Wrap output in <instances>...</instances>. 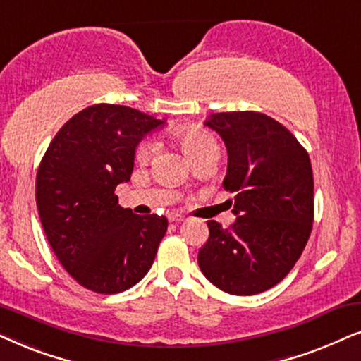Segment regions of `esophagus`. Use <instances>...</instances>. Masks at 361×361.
Wrapping results in <instances>:
<instances>
[{
	"instance_id": "obj_1",
	"label": "esophagus",
	"mask_w": 361,
	"mask_h": 361,
	"mask_svg": "<svg viewBox=\"0 0 361 361\" xmlns=\"http://www.w3.org/2000/svg\"><path fill=\"white\" fill-rule=\"evenodd\" d=\"M168 220L180 223V221H185V216H183V214H180V213H170V214H168Z\"/></svg>"
}]
</instances>
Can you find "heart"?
I'll return each instance as SVG.
<instances>
[{"label":"heart","instance_id":"heart-1","mask_svg":"<svg viewBox=\"0 0 361 361\" xmlns=\"http://www.w3.org/2000/svg\"><path fill=\"white\" fill-rule=\"evenodd\" d=\"M181 147L188 157L196 161V159L207 157V154H218V143L214 140V136L207 130L202 128H190V130L181 131L180 136ZM158 149V141L154 138L143 140L136 148V161L138 163H148L153 158V154Z\"/></svg>","mask_w":361,"mask_h":361}]
</instances>
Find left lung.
<instances>
[{
    "mask_svg": "<svg viewBox=\"0 0 361 361\" xmlns=\"http://www.w3.org/2000/svg\"><path fill=\"white\" fill-rule=\"evenodd\" d=\"M204 125L225 141L223 188L235 193L236 220L230 228L208 221L200 270L230 295L262 293L288 275L312 233L310 157L281 123L263 113H214Z\"/></svg>",
    "mask_w": 361,
    "mask_h": 361,
    "instance_id": "8db88e82",
    "label": "left lung"
}]
</instances>
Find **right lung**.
<instances>
[{
	"instance_id": "1",
	"label": "right lung",
	"mask_w": 361,
	"mask_h": 361,
	"mask_svg": "<svg viewBox=\"0 0 361 361\" xmlns=\"http://www.w3.org/2000/svg\"><path fill=\"white\" fill-rule=\"evenodd\" d=\"M165 120L121 104H93L58 131L36 175L44 235L63 268L81 286L121 293L147 275L168 220L118 204L141 140Z\"/></svg>"
}]
</instances>
